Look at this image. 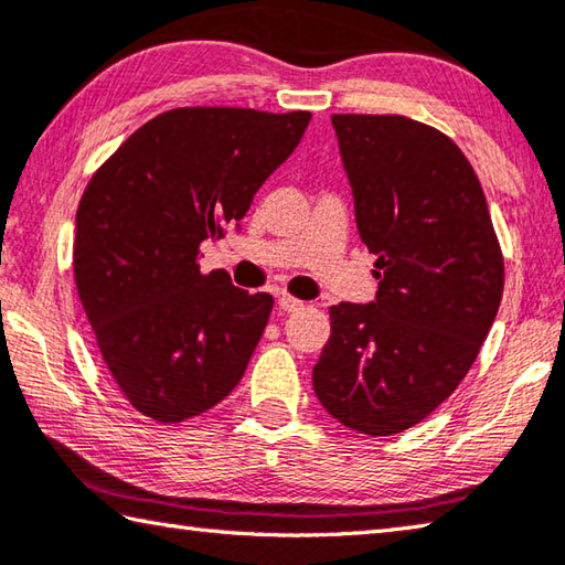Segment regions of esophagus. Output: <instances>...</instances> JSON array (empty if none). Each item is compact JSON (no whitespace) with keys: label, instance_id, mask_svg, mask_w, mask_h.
<instances>
[{"label":"esophagus","instance_id":"obj_1","mask_svg":"<svg viewBox=\"0 0 565 565\" xmlns=\"http://www.w3.org/2000/svg\"><path fill=\"white\" fill-rule=\"evenodd\" d=\"M278 305H280L282 312H297V310H302V307H305V302L297 300V297H292V295H280Z\"/></svg>","mask_w":565,"mask_h":565}]
</instances>
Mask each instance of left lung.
<instances>
[{
  "label": "left lung",
  "mask_w": 565,
  "mask_h": 565,
  "mask_svg": "<svg viewBox=\"0 0 565 565\" xmlns=\"http://www.w3.org/2000/svg\"><path fill=\"white\" fill-rule=\"evenodd\" d=\"M376 300L329 307L312 371L327 413L371 438L430 415L475 364L504 290V258L472 164L403 115H332Z\"/></svg>",
  "instance_id": "obj_1"
}]
</instances>
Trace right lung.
<instances>
[{"instance_id": "obj_1", "label": "right lung", "mask_w": 565, "mask_h": 565, "mask_svg": "<svg viewBox=\"0 0 565 565\" xmlns=\"http://www.w3.org/2000/svg\"><path fill=\"white\" fill-rule=\"evenodd\" d=\"M312 115L174 108L135 130L85 186L73 278L115 386L184 423L238 386L273 297L201 273V243L238 223Z\"/></svg>"}]
</instances>
